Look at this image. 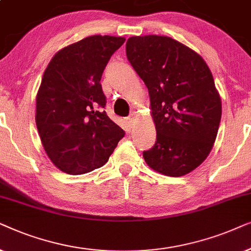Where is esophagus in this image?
<instances>
[{
  "label": "esophagus",
  "instance_id": "34e87169",
  "mask_svg": "<svg viewBox=\"0 0 251 251\" xmlns=\"http://www.w3.org/2000/svg\"><path fill=\"white\" fill-rule=\"evenodd\" d=\"M126 123H127V125H128V127L129 128H132V127H134V125H135V118L133 116H129V117H127V119H126Z\"/></svg>",
  "mask_w": 251,
  "mask_h": 251
}]
</instances>
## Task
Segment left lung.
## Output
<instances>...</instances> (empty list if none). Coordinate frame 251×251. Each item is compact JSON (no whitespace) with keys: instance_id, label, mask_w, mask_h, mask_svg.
Returning a JSON list of instances; mask_svg holds the SVG:
<instances>
[{"instance_id":"8db88e82","label":"left lung","mask_w":251,"mask_h":251,"mask_svg":"<svg viewBox=\"0 0 251 251\" xmlns=\"http://www.w3.org/2000/svg\"><path fill=\"white\" fill-rule=\"evenodd\" d=\"M126 55L149 92L156 142L143 151L150 168L181 176L204 162L222 118V100L201 56L169 36H132Z\"/></svg>"}]
</instances>
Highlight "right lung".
<instances>
[{
  "mask_svg": "<svg viewBox=\"0 0 251 251\" xmlns=\"http://www.w3.org/2000/svg\"><path fill=\"white\" fill-rule=\"evenodd\" d=\"M125 38L92 35L55 53L36 95L35 123L52 164L68 175L101 168L125 132L103 110L101 81Z\"/></svg>",
  "mask_w": 251,
  "mask_h": 251,
  "instance_id": "obj_1",
  "label": "right lung"
}]
</instances>
